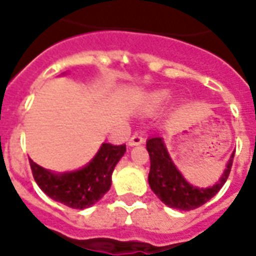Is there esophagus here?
<instances>
[{"mask_svg":"<svg viewBox=\"0 0 256 256\" xmlns=\"http://www.w3.org/2000/svg\"><path fill=\"white\" fill-rule=\"evenodd\" d=\"M144 142V138L140 136V132H136V134L128 140V144H130V146H138V144H142Z\"/></svg>","mask_w":256,"mask_h":256,"instance_id":"esophagus-1","label":"esophagus"}]
</instances>
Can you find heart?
I'll return each mask as SVG.
<instances>
[{
  "mask_svg": "<svg viewBox=\"0 0 256 256\" xmlns=\"http://www.w3.org/2000/svg\"><path fill=\"white\" fill-rule=\"evenodd\" d=\"M171 98V92L168 90H160V92H156L150 94L148 98V112H154V110H158L162 106L168 104Z\"/></svg>",
  "mask_w": 256,
  "mask_h": 256,
  "instance_id": "1",
  "label": "heart"
}]
</instances>
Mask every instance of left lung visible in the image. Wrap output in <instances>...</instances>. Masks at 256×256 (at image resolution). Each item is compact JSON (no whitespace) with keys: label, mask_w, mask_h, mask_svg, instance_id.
Segmentation results:
<instances>
[{"label":"left lung","mask_w":256,"mask_h":256,"mask_svg":"<svg viewBox=\"0 0 256 256\" xmlns=\"http://www.w3.org/2000/svg\"><path fill=\"white\" fill-rule=\"evenodd\" d=\"M146 148L150 156L148 184L152 190L166 206L182 211L194 210L208 202L226 183L234 160L232 152L219 182H216V184L212 187L199 188L187 182L178 168H175L160 136L148 140Z\"/></svg>","instance_id":"1"}]
</instances>
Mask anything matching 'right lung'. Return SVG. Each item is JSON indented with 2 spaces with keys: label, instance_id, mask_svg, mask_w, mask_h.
<instances>
[{
  "label": "right lung",
  "instance_id": "1",
  "mask_svg": "<svg viewBox=\"0 0 256 256\" xmlns=\"http://www.w3.org/2000/svg\"><path fill=\"white\" fill-rule=\"evenodd\" d=\"M126 144H102L92 162L81 170L56 174L29 160L34 180L48 196L72 208H88L112 186V174L124 156Z\"/></svg>",
  "mask_w": 256,
  "mask_h": 256
}]
</instances>
